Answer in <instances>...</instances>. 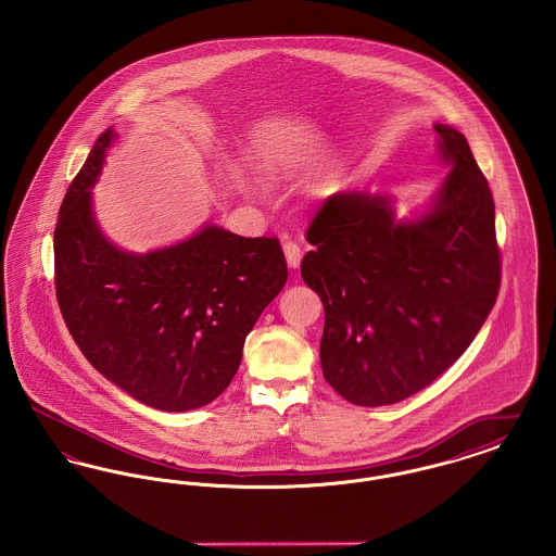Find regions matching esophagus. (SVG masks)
Listing matches in <instances>:
<instances>
[{
	"label": "esophagus",
	"instance_id": "1",
	"mask_svg": "<svg viewBox=\"0 0 556 556\" xmlns=\"http://www.w3.org/2000/svg\"><path fill=\"white\" fill-rule=\"evenodd\" d=\"M283 252H286V258H288V265H290L291 268H295V266L300 265V261H302V250H300V245H298L295 241L286 239V241H283Z\"/></svg>",
	"mask_w": 556,
	"mask_h": 556
}]
</instances>
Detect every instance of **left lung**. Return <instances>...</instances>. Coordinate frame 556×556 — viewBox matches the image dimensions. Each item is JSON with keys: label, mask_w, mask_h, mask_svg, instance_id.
<instances>
[{"label": "left lung", "mask_w": 556, "mask_h": 556, "mask_svg": "<svg viewBox=\"0 0 556 556\" xmlns=\"http://www.w3.org/2000/svg\"><path fill=\"white\" fill-rule=\"evenodd\" d=\"M452 170L433 206L396 220L386 195L336 193L300 265L325 308V381L356 406L413 396L450 369L496 304L494 198L463 132L435 125Z\"/></svg>", "instance_id": "obj_1"}]
</instances>
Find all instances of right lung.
<instances>
[{
    "label": "right lung",
    "instance_id": "add662e5",
    "mask_svg": "<svg viewBox=\"0 0 556 556\" xmlns=\"http://www.w3.org/2000/svg\"><path fill=\"white\" fill-rule=\"evenodd\" d=\"M112 129L68 187L53 231V283L83 356L129 396L168 413L200 408L236 377L245 336L288 281L277 238L208 225L184 243L127 254L93 218Z\"/></svg>",
    "mask_w": 556,
    "mask_h": 556
}]
</instances>
